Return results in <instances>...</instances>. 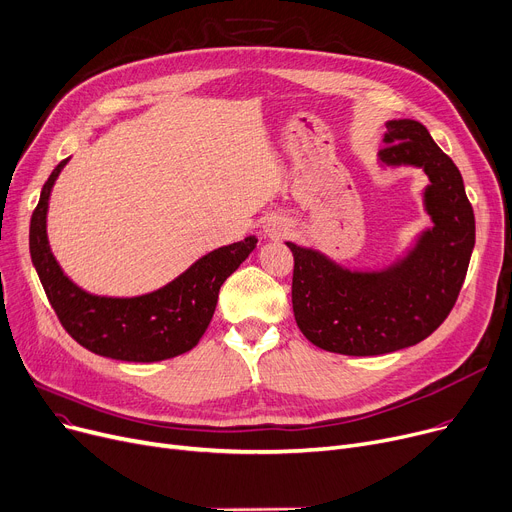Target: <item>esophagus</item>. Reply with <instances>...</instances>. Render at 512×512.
<instances>
[{
  "label": "esophagus",
  "instance_id": "34e87169",
  "mask_svg": "<svg viewBox=\"0 0 512 512\" xmlns=\"http://www.w3.org/2000/svg\"><path fill=\"white\" fill-rule=\"evenodd\" d=\"M285 229H287V227H285V225H279V227H275V225H273V229H270V231H273V233H275V235H279V233H283V231H285Z\"/></svg>",
  "mask_w": 512,
  "mask_h": 512
}]
</instances>
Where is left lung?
<instances>
[{
	"instance_id": "8db88e82",
	"label": "left lung",
	"mask_w": 512,
	"mask_h": 512,
	"mask_svg": "<svg viewBox=\"0 0 512 512\" xmlns=\"http://www.w3.org/2000/svg\"><path fill=\"white\" fill-rule=\"evenodd\" d=\"M380 161L430 177L424 200L434 227L411 254L380 273H351L320 252H293L291 302L304 337L343 355H382L430 337L453 310L475 246V217L457 165L415 119L386 124Z\"/></svg>"
}]
</instances>
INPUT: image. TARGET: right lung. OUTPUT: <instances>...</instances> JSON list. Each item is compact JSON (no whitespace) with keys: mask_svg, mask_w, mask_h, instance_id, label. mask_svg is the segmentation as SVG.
Returning a JSON list of instances; mask_svg holds the SVG:
<instances>
[{"mask_svg":"<svg viewBox=\"0 0 512 512\" xmlns=\"http://www.w3.org/2000/svg\"><path fill=\"white\" fill-rule=\"evenodd\" d=\"M66 163L68 159L59 163L45 182L28 235L33 264L66 333L84 349L122 362H161L196 347L213 320L221 285L250 256L258 239L250 235L202 256L184 275L153 293L90 295L62 273L47 242L49 194Z\"/></svg>","mask_w":512,"mask_h":512,"instance_id":"obj_1","label":"right lung"}]
</instances>
